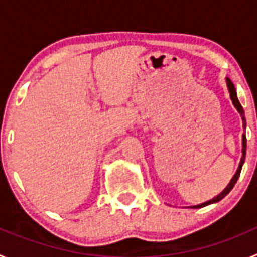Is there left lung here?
I'll return each instance as SVG.
<instances>
[{"label": "left lung", "instance_id": "obj_1", "mask_svg": "<svg viewBox=\"0 0 257 257\" xmlns=\"http://www.w3.org/2000/svg\"><path fill=\"white\" fill-rule=\"evenodd\" d=\"M226 86H228V90H229V94H230V99L231 101H233V105L235 106V109L238 110V113L240 114V117H242V121H243V127L246 128V117H244V110L243 108H242V105H240L239 100H238L237 97V92H235V88H234V85H233V82H231L230 79L226 78ZM242 144H243V148H242V158H240V163H239V167H238L237 172H235V175L233 176V179L230 180V183L228 184V187L225 188V189L222 190L221 193H220L219 196L213 197L212 199H210V201L205 202V203H201V205H197V206H192V208H201V207H205V206L207 205H211V203H216V202L221 201L224 197L228 194L229 192H230L231 189H233V187H234V184L237 183L238 178H239V174H240V170H242V166H243L244 163V158H246V135L243 134V136H242Z\"/></svg>", "mask_w": 257, "mask_h": 257}]
</instances>
